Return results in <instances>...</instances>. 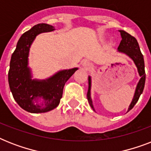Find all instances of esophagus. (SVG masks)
Returning a JSON list of instances; mask_svg holds the SVG:
<instances>
[{"mask_svg": "<svg viewBox=\"0 0 151 151\" xmlns=\"http://www.w3.org/2000/svg\"><path fill=\"white\" fill-rule=\"evenodd\" d=\"M81 66H82L83 68L85 69V70H90V69H92V63L88 61L83 62L82 64H81Z\"/></svg>", "mask_w": 151, "mask_h": 151, "instance_id": "34e87169", "label": "esophagus"}]
</instances>
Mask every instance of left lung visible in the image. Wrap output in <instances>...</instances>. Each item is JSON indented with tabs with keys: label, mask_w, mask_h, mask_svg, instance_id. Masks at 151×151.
<instances>
[{
	"label": "left lung",
	"mask_w": 151,
	"mask_h": 151,
	"mask_svg": "<svg viewBox=\"0 0 151 151\" xmlns=\"http://www.w3.org/2000/svg\"><path fill=\"white\" fill-rule=\"evenodd\" d=\"M119 32L122 36V41L117 48V52L125 54L134 62V63L137 68V70H138L139 75L140 77V79L136 85L133 99L132 100L129 109H128V111H127V112H129V110H132L134 106L136 105L140 95L143 93L146 81L145 66H144L143 55L140 52V48H139V44L137 42V40L124 30H119ZM91 86H92V78L90 76H88V90L87 98L89 105L93 109V110H95L93 104H92V98H91Z\"/></svg>",
	"instance_id": "left-lung-1"
}]
</instances>
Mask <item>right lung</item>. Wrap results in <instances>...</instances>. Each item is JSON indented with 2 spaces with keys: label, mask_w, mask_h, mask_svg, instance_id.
<instances>
[{
  "label": "right lung",
  "mask_w": 151,
  "mask_h": 151,
  "mask_svg": "<svg viewBox=\"0 0 151 151\" xmlns=\"http://www.w3.org/2000/svg\"><path fill=\"white\" fill-rule=\"evenodd\" d=\"M55 27L39 23L20 37L12 55L8 84L13 98L21 108L34 114L50 111L59 104L65 83L78 70H63L45 80L32 79L29 64V48L38 34L55 30Z\"/></svg>",
  "instance_id": "add662e5"
}]
</instances>
